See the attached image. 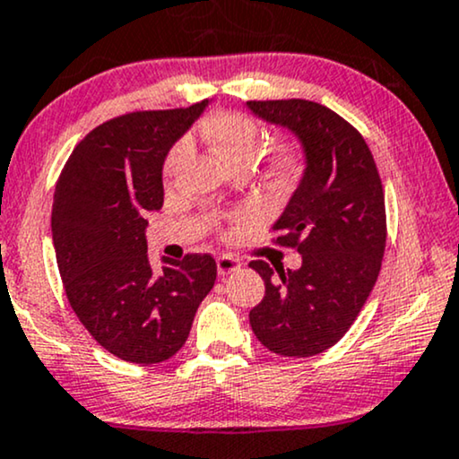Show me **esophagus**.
Returning <instances> with one entry per match:
<instances>
[{
    "label": "esophagus",
    "instance_id": "obj_1",
    "mask_svg": "<svg viewBox=\"0 0 459 459\" xmlns=\"http://www.w3.org/2000/svg\"><path fill=\"white\" fill-rule=\"evenodd\" d=\"M240 259L234 257V255H221L217 259V270L221 276H228L231 273H236V270H240Z\"/></svg>",
    "mask_w": 459,
    "mask_h": 459
}]
</instances>
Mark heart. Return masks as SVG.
Instances as JSON below:
<instances>
[{"mask_svg": "<svg viewBox=\"0 0 459 459\" xmlns=\"http://www.w3.org/2000/svg\"><path fill=\"white\" fill-rule=\"evenodd\" d=\"M200 134L204 135L208 144L219 152V157L228 166H251L255 161L259 149L264 143V129L251 115L240 110H223L219 115L208 117L200 126ZM186 152V140H178L172 149L168 151L166 163H163V172L174 174L178 163L183 161ZM302 161L298 149L293 146H279V149L270 152V169L276 177H290Z\"/></svg>", "mask_w": 459, "mask_h": 459, "instance_id": "obj_1", "label": "heart"}]
</instances>
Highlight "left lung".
Segmentation results:
<instances>
[{
    "instance_id": "obj_1",
    "label": "left lung",
    "mask_w": 459,
    "mask_h": 459,
    "mask_svg": "<svg viewBox=\"0 0 459 459\" xmlns=\"http://www.w3.org/2000/svg\"><path fill=\"white\" fill-rule=\"evenodd\" d=\"M257 117L302 140L307 172L273 225V242L298 248L299 270L251 262L265 296L248 313L265 349L310 358L336 344L370 296L387 242L385 191L364 135L308 100L247 101Z\"/></svg>"
}]
</instances>
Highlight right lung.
Here are the masks:
<instances>
[{"label":"right lung","instance_id":"obj_1","mask_svg":"<svg viewBox=\"0 0 459 459\" xmlns=\"http://www.w3.org/2000/svg\"><path fill=\"white\" fill-rule=\"evenodd\" d=\"M204 106L101 123L74 146L55 186L50 228L70 307L101 347L132 364L178 353L217 279L208 253L163 257L155 273L144 238V214L163 204V160Z\"/></svg>","mask_w":459,"mask_h":459}]
</instances>
